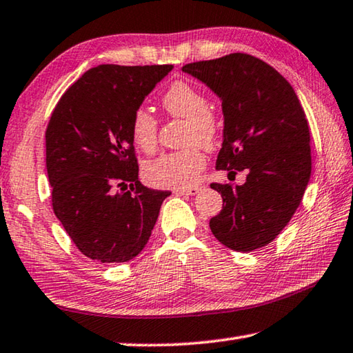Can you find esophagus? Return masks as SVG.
Segmentation results:
<instances>
[{"instance_id":"esophagus-1","label":"esophagus","mask_w":353,"mask_h":353,"mask_svg":"<svg viewBox=\"0 0 353 353\" xmlns=\"http://www.w3.org/2000/svg\"><path fill=\"white\" fill-rule=\"evenodd\" d=\"M199 191L198 187H190V188H176L174 193L176 194H185V196H193Z\"/></svg>"}]
</instances>
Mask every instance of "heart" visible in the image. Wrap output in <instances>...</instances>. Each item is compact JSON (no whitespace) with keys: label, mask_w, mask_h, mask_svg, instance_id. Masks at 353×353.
<instances>
[{"label":"heart","mask_w":353,"mask_h":353,"mask_svg":"<svg viewBox=\"0 0 353 353\" xmlns=\"http://www.w3.org/2000/svg\"><path fill=\"white\" fill-rule=\"evenodd\" d=\"M162 107L174 118H183V143L187 148L162 154L151 160L145 168L146 181L155 187L187 188L198 182L205 168V154L199 145L213 148L221 130L214 112L208 109L205 94L185 81H174L162 94ZM130 135L137 146L145 152L154 151L159 139V123L151 112L137 109L130 118Z\"/></svg>","instance_id":"obj_1"}]
</instances>
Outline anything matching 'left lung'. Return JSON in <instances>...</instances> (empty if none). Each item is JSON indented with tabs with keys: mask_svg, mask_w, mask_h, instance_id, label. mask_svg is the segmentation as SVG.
<instances>
[{
	"mask_svg": "<svg viewBox=\"0 0 353 353\" xmlns=\"http://www.w3.org/2000/svg\"><path fill=\"white\" fill-rule=\"evenodd\" d=\"M182 71L205 82L223 99L224 140L216 170L246 172V182L210 183L223 210L212 234L236 252L265 248L290 223L312 174L305 112L294 88L261 59L232 52L187 63Z\"/></svg>",
	"mask_w": 353,
	"mask_h": 353,
	"instance_id": "left-lung-1",
	"label": "left lung"
}]
</instances>
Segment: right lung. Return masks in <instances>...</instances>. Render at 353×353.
<instances>
[{
	"label": "right lung",
	"mask_w": 353,
	"mask_h": 353,
	"mask_svg": "<svg viewBox=\"0 0 353 353\" xmlns=\"http://www.w3.org/2000/svg\"><path fill=\"white\" fill-rule=\"evenodd\" d=\"M172 65L104 63L85 71L48 123L52 210L81 252L123 263L141 252L171 191L143 187L130 118Z\"/></svg>",
	"instance_id": "right-lung-1"
}]
</instances>
